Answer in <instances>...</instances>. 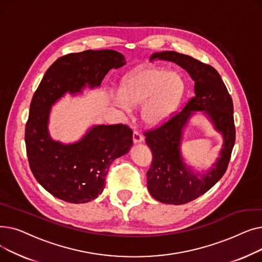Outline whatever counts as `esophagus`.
<instances>
[{
    "instance_id": "1",
    "label": "esophagus",
    "mask_w": 262,
    "mask_h": 262,
    "mask_svg": "<svg viewBox=\"0 0 262 262\" xmlns=\"http://www.w3.org/2000/svg\"><path fill=\"white\" fill-rule=\"evenodd\" d=\"M133 140L135 143H138V142H141L143 140V136L140 134V132H138L137 129L134 130L133 133Z\"/></svg>"
}]
</instances>
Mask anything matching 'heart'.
<instances>
[{"label":"heart","instance_id":"1","mask_svg":"<svg viewBox=\"0 0 262 262\" xmlns=\"http://www.w3.org/2000/svg\"><path fill=\"white\" fill-rule=\"evenodd\" d=\"M185 92V81L176 72L156 67H140L123 77L121 93L115 102L122 108L141 105L145 123L156 125L168 119L177 108Z\"/></svg>","mask_w":262,"mask_h":262}]
</instances>
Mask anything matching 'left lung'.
<instances>
[{
	"instance_id": "obj_1",
	"label": "left lung",
	"mask_w": 262,
	"mask_h": 262,
	"mask_svg": "<svg viewBox=\"0 0 262 262\" xmlns=\"http://www.w3.org/2000/svg\"><path fill=\"white\" fill-rule=\"evenodd\" d=\"M150 60L173 61L194 80L195 93L181 112L144 132L145 142L153 155L146 172L150 195L164 204L183 205L211 189L226 172L236 140L233 104L224 81L212 66L173 51L156 53ZM193 111H204L225 137L222 155L214 169L201 178L185 168L179 153L182 127Z\"/></svg>"
}]
</instances>
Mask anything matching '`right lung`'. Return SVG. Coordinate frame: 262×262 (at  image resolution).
I'll use <instances>...</instances> for the list:
<instances>
[{"label": "right lung", "instance_id": "add662e5", "mask_svg": "<svg viewBox=\"0 0 262 262\" xmlns=\"http://www.w3.org/2000/svg\"><path fill=\"white\" fill-rule=\"evenodd\" d=\"M125 63L113 50L68 54L48 69L34 93L25 125L26 154L37 182L59 200L81 204L98 198L110 164L133 145V130L126 124L98 125L79 142L63 145L48 133L51 106L67 91L100 86L109 70Z\"/></svg>", "mask_w": 262, "mask_h": 262}]
</instances>
